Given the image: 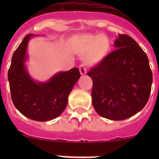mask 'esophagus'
I'll return each mask as SVG.
<instances>
[{
    "label": "esophagus",
    "mask_w": 159,
    "mask_h": 159,
    "mask_svg": "<svg viewBox=\"0 0 159 159\" xmlns=\"http://www.w3.org/2000/svg\"><path fill=\"white\" fill-rule=\"evenodd\" d=\"M80 74L82 75H85L87 73V70L86 68H85V67H84V64H81V65L80 66Z\"/></svg>",
    "instance_id": "34e87169"
}]
</instances>
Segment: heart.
Masks as SVG:
<instances>
[{
    "label": "heart",
    "mask_w": 159,
    "mask_h": 159,
    "mask_svg": "<svg viewBox=\"0 0 159 159\" xmlns=\"http://www.w3.org/2000/svg\"><path fill=\"white\" fill-rule=\"evenodd\" d=\"M75 49L78 52L86 54L87 62L95 65L107 57L110 50V41L103 34L82 35L75 39Z\"/></svg>",
    "instance_id": "heart-1"
}]
</instances>
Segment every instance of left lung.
Wrapping results in <instances>:
<instances>
[{"label":"left lung","instance_id":"8db88e82","mask_svg":"<svg viewBox=\"0 0 159 159\" xmlns=\"http://www.w3.org/2000/svg\"><path fill=\"white\" fill-rule=\"evenodd\" d=\"M114 45L116 50L88 75L93 81L92 104L97 113L111 120H123L147 104L152 72L147 56L130 36L119 34Z\"/></svg>","mask_w":159,"mask_h":159}]
</instances>
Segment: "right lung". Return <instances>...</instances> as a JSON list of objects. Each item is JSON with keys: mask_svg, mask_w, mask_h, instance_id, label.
I'll use <instances>...</instances> for the list:
<instances>
[{"mask_svg": "<svg viewBox=\"0 0 159 159\" xmlns=\"http://www.w3.org/2000/svg\"><path fill=\"white\" fill-rule=\"evenodd\" d=\"M29 34L14 52L8 72L11 97L16 108L29 119L45 122L60 116L67 104V99L80 77L77 67L59 71L48 81L35 80L31 76L26 62L29 60Z\"/></svg>", "mask_w": 159, "mask_h": 159, "instance_id": "1", "label": "right lung"}]
</instances>
